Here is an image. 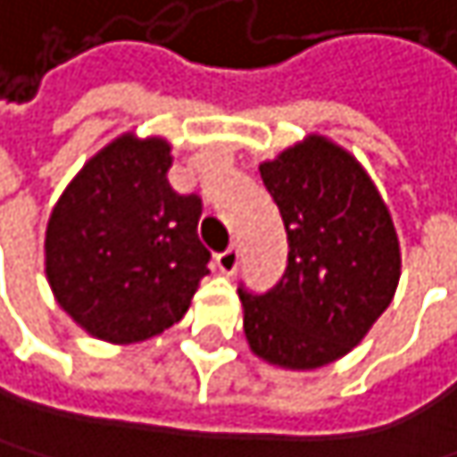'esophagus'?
Listing matches in <instances>:
<instances>
[{"label":"esophagus","instance_id":"obj_1","mask_svg":"<svg viewBox=\"0 0 457 457\" xmlns=\"http://www.w3.org/2000/svg\"><path fill=\"white\" fill-rule=\"evenodd\" d=\"M238 249L236 246H230V249H224L221 254H216V268L224 273V276H233L236 273V268H238Z\"/></svg>","mask_w":457,"mask_h":457}]
</instances>
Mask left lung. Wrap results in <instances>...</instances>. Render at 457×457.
I'll return each instance as SVG.
<instances>
[{"label":"left lung","instance_id":"obj_1","mask_svg":"<svg viewBox=\"0 0 457 457\" xmlns=\"http://www.w3.org/2000/svg\"><path fill=\"white\" fill-rule=\"evenodd\" d=\"M289 244L281 281L257 295L238 287L252 351L270 364L316 370L345 356L399 284L391 213L361 165L311 136L260 165Z\"/></svg>","mask_w":457,"mask_h":457}]
</instances>
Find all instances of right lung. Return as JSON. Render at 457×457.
<instances>
[{"label": "right lung", "mask_w": 457, "mask_h": 457, "mask_svg": "<svg viewBox=\"0 0 457 457\" xmlns=\"http://www.w3.org/2000/svg\"><path fill=\"white\" fill-rule=\"evenodd\" d=\"M168 168L162 138L122 136L85 162L50 213L47 281L58 305L98 340L128 345L165 332L208 273L200 197L179 195Z\"/></svg>", "instance_id": "add662e5"}]
</instances>
